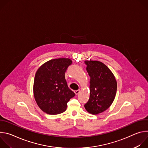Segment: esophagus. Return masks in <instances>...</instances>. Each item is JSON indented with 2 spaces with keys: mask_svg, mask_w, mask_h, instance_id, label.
I'll return each instance as SVG.
<instances>
[{
  "mask_svg": "<svg viewBox=\"0 0 148 148\" xmlns=\"http://www.w3.org/2000/svg\"><path fill=\"white\" fill-rule=\"evenodd\" d=\"M79 92H80V90H76V91H74V92H75V94L76 95L78 94Z\"/></svg>",
  "mask_w": 148,
  "mask_h": 148,
  "instance_id": "esophagus-1",
  "label": "esophagus"
}]
</instances>
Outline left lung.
I'll return each mask as SVG.
<instances>
[{
	"instance_id": "obj_1",
	"label": "left lung",
	"mask_w": 148,
	"mask_h": 148,
	"mask_svg": "<svg viewBox=\"0 0 148 148\" xmlns=\"http://www.w3.org/2000/svg\"><path fill=\"white\" fill-rule=\"evenodd\" d=\"M90 77V95L84 107L90 114L97 115L107 110L112 103L116 92L115 78L103 63L98 61H85Z\"/></svg>"
}]
</instances>
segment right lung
<instances>
[{
	"instance_id": "obj_1",
	"label": "right lung",
	"mask_w": 148,
	"mask_h": 148,
	"mask_svg": "<svg viewBox=\"0 0 148 148\" xmlns=\"http://www.w3.org/2000/svg\"><path fill=\"white\" fill-rule=\"evenodd\" d=\"M71 63L69 58L53 59L37 70L33 92L38 106L43 112L50 115L64 112L67 102L75 96L65 78V73Z\"/></svg>"
}]
</instances>
